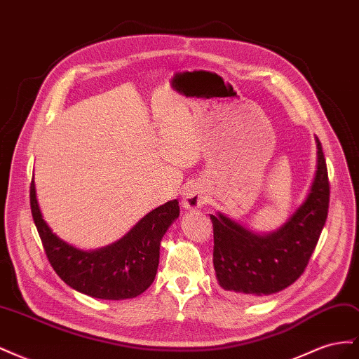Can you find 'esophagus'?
<instances>
[{
  "label": "esophagus",
  "instance_id": "obj_1",
  "mask_svg": "<svg viewBox=\"0 0 359 359\" xmlns=\"http://www.w3.org/2000/svg\"><path fill=\"white\" fill-rule=\"evenodd\" d=\"M205 199V191L199 184H190V186L182 191V206L189 211L202 208Z\"/></svg>",
  "mask_w": 359,
  "mask_h": 359
}]
</instances>
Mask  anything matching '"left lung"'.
I'll return each instance as SVG.
<instances>
[{
  "mask_svg": "<svg viewBox=\"0 0 359 359\" xmlns=\"http://www.w3.org/2000/svg\"><path fill=\"white\" fill-rule=\"evenodd\" d=\"M316 173L309 194L278 229L259 233L223 212L210 214L214 229L212 264L222 289L244 301L273 295L306 269L328 217L327 161L316 137Z\"/></svg>",
  "mask_w": 359,
  "mask_h": 359,
  "instance_id": "8db88e82",
  "label": "left lung"
}]
</instances>
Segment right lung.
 I'll use <instances>...</instances> for the list:
<instances>
[{"label": "right lung", "mask_w": 359, "mask_h": 359, "mask_svg": "<svg viewBox=\"0 0 359 359\" xmlns=\"http://www.w3.org/2000/svg\"><path fill=\"white\" fill-rule=\"evenodd\" d=\"M31 212L52 268L64 283L99 299L136 298L156 278L160 243L178 219L173 199L144 215L118 241L95 250H82L53 233L40 211L34 180L31 182Z\"/></svg>", "instance_id": "1"}]
</instances>
